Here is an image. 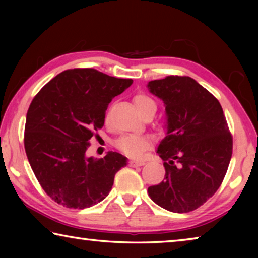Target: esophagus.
<instances>
[{
    "label": "esophagus",
    "instance_id": "1",
    "mask_svg": "<svg viewBox=\"0 0 258 258\" xmlns=\"http://www.w3.org/2000/svg\"><path fill=\"white\" fill-rule=\"evenodd\" d=\"M146 164L145 160H130L131 167H138V166H143Z\"/></svg>",
    "mask_w": 258,
    "mask_h": 258
}]
</instances>
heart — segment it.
<instances>
[{
	"instance_id": "obj_1",
	"label": "heart",
	"mask_w": 258,
	"mask_h": 258,
	"mask_svg": "<svg viewBox=\"0 0 258 258\" xmlns=\"http://www.w3.org/2000/svg\"><path fill=\"white\" fill-rule=\"evenodd\" d=\"M134 104L139 112L142 113L148 110H152L156 112V102L148 95L140 93L134 97ZM116 147L125 155L130 157H139L142 155L148 147H149V139L146 137H140V135H124L116 141Z\"/></svg>"
}]
</instances>
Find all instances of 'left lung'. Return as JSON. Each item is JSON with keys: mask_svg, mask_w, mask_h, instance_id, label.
Instances as JSON below:
<instances>
[{"mask_svg": "<svg viewBox=\"0 0 258 258\" xmlns=\"http://www.w3.org/2000/svg\"><path fill=\"white\" fill-rule=\"evenodd\" d=\"M163 100L166 137L157 154L165 178L148 187L152 202L173 213H189L215 194L228 171L232 137L220 102L187 76H167L148 83Z\"/></svg>", "mask_w": 258, "mask_h": 258, "instance_id": "obj_1", "label": "left lung"}]
</instances>
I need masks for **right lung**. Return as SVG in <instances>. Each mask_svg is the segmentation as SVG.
I'll return each instance as SVG.
<instances>
[{
	"label": "right lung",
	"instance_id": "1",
	"mask_svg": "<svg viewBox=\"0 0 258 258\" xmlns=\"http://www.w3.org/2000/svg\"><path fill=\"white\" fill-rule=\"evenodd\" d=\"M133 80L92 68L64 71L47 83L26 116L25 150L35 176L47 195L67 208H89L107 197L115 174L127 158L108 151L87 157L90 139L102 128L108 104Z\"/></svg>",
	"mask_w": 258,
	"mask_h": 258
}]
</instances>
